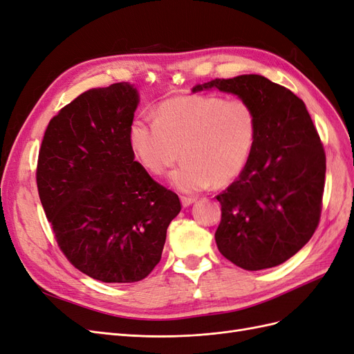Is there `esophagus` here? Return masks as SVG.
Segmentation results:
<instances>
[{"instance_id": "34e87169", "label": "esophagus", "mask_w": 354, "mask_h": 354, "mask_svg": "<svg viewBox=\"0 0 354 354\" xmlns=\"http://www.w3.org/2000/svg\"><path fill=\"white\" fill-rule=\"evenodd\" d=\"M195 202V198H190V196H181V205L183 207H189L192 203Z\"/></svg>"}]
</instances>
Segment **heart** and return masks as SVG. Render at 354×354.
<instances>
[{"mask_svg":"<svg viewBox=\"0 0 354 354\" xmlns=\"http://www.w3.org/2000/svg\"><path fill=\"white\" fill-rule=\"evenodd\" d=\"M128 140L142 167L164 174L176 160H185L169 174V183L185 194L236 180L257 142V115L242 99L220 95H178L156 108V120L136 116Z\"/></svg>","mask_w":354,"mask_h":354,"instance_id":"obj_1","label":"heart"}]
</instances>
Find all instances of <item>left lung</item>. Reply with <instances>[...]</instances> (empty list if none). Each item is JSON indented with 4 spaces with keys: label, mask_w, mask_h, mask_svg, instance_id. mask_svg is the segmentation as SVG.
Listing matches in <instances>:
<instances>
[{
    "label": "left lung",
    "mask_w": 354,
    "mask_h": 354,
    "mask_svg": "<svg viewBox=\"0 0 354 354\" xmlns=\"http://www.w3.org/2000/svg\"><path fill=\"white\" fill-rule=\"evenodd\" d=\"M217 88L248 102L257 142L238 180L217 195L218 251L245 270L291 259L313 236L322 212L326 156L301 99L261 75L212 80L194 93Z\"/></svg>",
    "instance_id": "8db88e82"
}]
</instances>
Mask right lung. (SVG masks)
I'll return each instance as SVG.
<instances>
[{
  "instance_id": "obj_1",
  "label": "right lung",
  "mask_w": 354,
  "mask_h": 354,
  "mask_svg": "<svg viewBox=\"0 0 354 354\" xmlns=\"http://www.w3.org/2000/svg\"><path fill=\"white\" fill-rule=\"evenodd\" d=\"M137 104L128 82L85 91L51 118L38 153V194L59 248L106 283L145 279L181 209L134 160L128 128Z\"/></svg>"
}]
</instances>
